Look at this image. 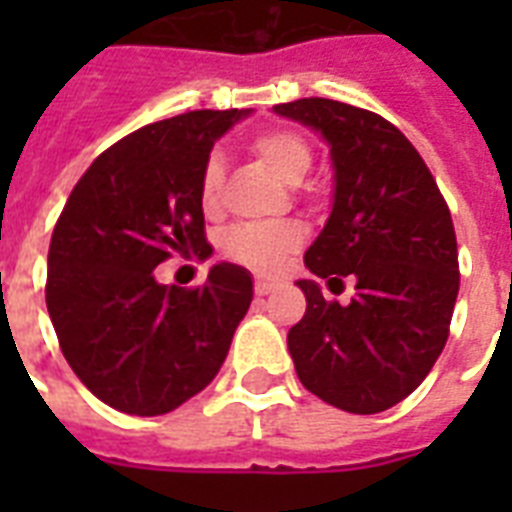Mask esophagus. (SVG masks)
<instances>
[{
  "instance_id": "esophagus-1",
  "label": "esophagus",
  "mask_w": 512,
  "mask_h": 512,
  "mask_svg": "<svg viewBox=\"0 0 512 512\" xmlns=\"http://www.w3.org/2000/svg\"><path fill=\"white\" fill-rule=\"evenodd\" d=\"M279 287H281L279 281H273V279H257L255 281L257 295H271L273 289H279Z\"/></svg>"
}]
</instances>
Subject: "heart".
<instances>
[{
    "label": "heart",
    "instance_id": "heart-1",
    "mask_svg": "<svg viewBox=\"0 0 512 512\" xmlns=\"http://www.w3.org/2000/svg\"><path fill=\"white\" fill-rule=\"evenodd\" d=\"M252 151L273 175L289 185L300 183L305 172L311 170L313 151L308 140L284 127H273L255 135ZM220 188H223V162L220 156H209L199 177V201L207 212L217 207ZM300 244H303V228L297 223L236 225L223 239L225 255L257 273L276 271L284 263V257L292 255Z\"/></svg>",
    "mask_w": 512,
    "mask_h": 512
}]
</instances>
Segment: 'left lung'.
I'll use <instances>...</instances> for the list:
<instances>
[{"label": "left lung", "instance_id": "1", "mask_svg": "<svg viewBox=\"0 0 512 512\" xmlns=\"http://www.w3.org/2000/svg\"><path fill=\"white\" fill-rule=\"evenodd\" d=\"M273 111L319 132L335 172L332 212L305 268L329 289L356 281L348 305L297 281L308 305L289 329V356L321 401L385 412L428 377L449 337L460 292L452 215L422 156L382 116L327 98Z\"/></svg>", "mask_w": 512, "mask_h": 512}]
</instances>
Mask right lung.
Listing matches in <instances>:
<instances>
[{"instance_id": "right-lung-1", "label": "right lung", "mask_w": 512, "mask_h": 512, "mask_svg": "<svg viewBox=\"0 0 512 512\" xmlns=\"http://www.w3.org/2000/svg\"><path fill=\"white\" fill-rule=\"evenodd\" d=\"M249 108L188 111L103 151L68 196L47 255V311L79 380L116 412L156 417L220 372L252 303L247 268L217 263L196 289L154 268L209 255L199 201L209 151Z\"/></svg>"}]
</instances>
